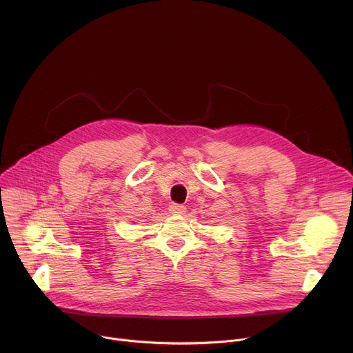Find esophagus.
Masks as SVG:
<instances>
[{
    "label": "esophagus",
    "mask_w": 353,
    "mask_h": 353,
    "mask_svg": "<svg viewBox=\"0 0 353 353\" xmlns=\"http://www.w3.org/2000/svg\"><path fill=\"white\" fill-rule=\"evenodd\" d=\"M169 211H170V214H173V215H183V214L187 211V208H185L184 205H181V204L172 203V204L169 205Z\"/></svg>",
    "instance_id": "obj_1"
}]
</instances>
